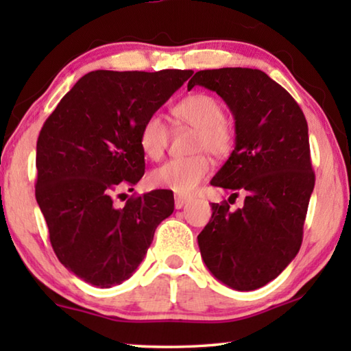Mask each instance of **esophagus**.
I'll use <instances>...</instances> for the list:
<instances>
[{
  "instance_id": "34e87169",
  "label": "esophagus",
  "mask_w": 351,
  "mask_h": 351,
  "mask_svg": "<svg viewBox=\"0 0 351 351\" xmlns=\"http://www.w3.org/2000/svg\"><path fill=\"white\" fill-rule=\"evenodd\" d=\"M190 201L189 197H184V195H176L175 197V207L176 209H181V207L186 206Z\"/></svg>"
}]
</instances>
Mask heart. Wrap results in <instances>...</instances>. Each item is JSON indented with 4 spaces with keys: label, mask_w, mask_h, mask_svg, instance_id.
<instances>
[{
    "label": "heart",
    "mask_w": 351,
    "mask_h": 351,
    "mask_svg": "<svg viewBox=\"0 0 351 351\" xmlns=\"http://www.w3.org/2000/svg\"><path fill=\"white\" fill-rule=\"evenodd\" d=\"M175 119L184 125L197 130L192 152L197 153L186 159H171L154 169L150 181L154 187L167 189L180 195H187L197 189L198 184L209 175L210 158L223 159L232 152L234 128L224 119V108L219 100L210 94L195 93L180 100L173 110ZM170 132L164 119L152 114L142 123L139 132V145L147 158L161 159L169 145Z\"/></svg>",
    "instance_id": "heart-1"
}]
</instances>
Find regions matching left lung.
I'll use <instances>...</instances> for the list:
<instances>
[{
	"instance_id": "left-lung-1",
	"label": "left lung",
	"mask_w": 351,
	"mask_h": 351,
	"mask_svg": "<svg viewBox=\"0 0 351 351\" xmlns=\"http://www.w3.org/2000/svg\"><path fill=\"white\" fill-rule=\"evenodd\" d=\"M215 91L235 119V148L210 184L245 204L212 203L198 235L213 277L237 291H252L280 274L302 245L314 189L308 123L291 94L260 69L198 71L189 80Z\"/></svg>"
}]
</instances>
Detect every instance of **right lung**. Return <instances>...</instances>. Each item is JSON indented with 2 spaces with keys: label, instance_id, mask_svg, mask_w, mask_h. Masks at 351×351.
Instances as JSON below:
<instances>
[{
  "label": "right lung",
  "instance_id": "add662e5",
  "mask_svg": "<svg viewBox=\"0 0 351 351\" xmlns=\"http://www.w3.org/2000/svg\"><path fill=\"white\" fill-rule=\"evenodd\" d=\"M192 74L93 71L46 119L35 198L57 258L83 282L111 288L132 277L158 224L173 213L169 190L132 197L123 207L112 197L144 176L142 123Z\"/></svg>",
  "mask_w": 351,
  "mask_h": 351
}]
</instances>
